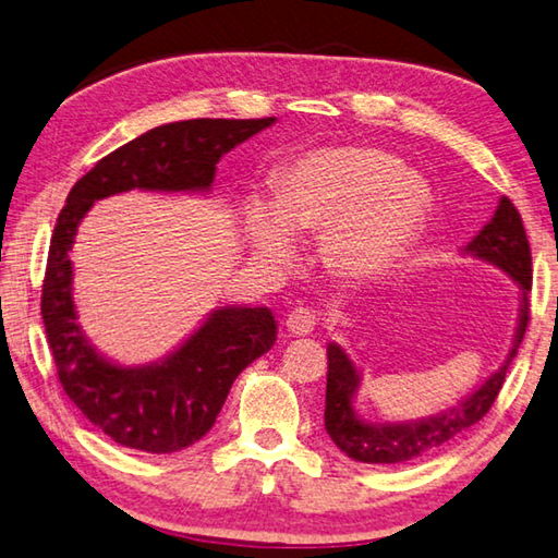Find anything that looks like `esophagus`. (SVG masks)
I'll return each instance as SVG.
<instances>
[{
	"instance_id": "34e87169",
	"label": "esophagus",
	"mask_w": 558,
	"mask_h": 558,
	"mask_svg": "<svg viewBox=\"0 0 558 558\" xmlns=\"http://www.w3.org/2000/svg\"><path fill=\"white\" fill-rule=\"evenodd\" d=\"M286 326H288V331L294 336H307L314 331L316 314L310 307H298L288 314Z\"/></svg>"
}]
</instances>
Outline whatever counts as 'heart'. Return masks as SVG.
I'll use <instances>...</instances> for the list:
<instances>
[{"mask_svg":"<svg viewBox=\"0 0 558 558\" xmlns=\"http://www.w3.org/2000/svg\"><path fill=\"white\" fill-rule=\"evenodd\" d=\"M430 189L373 147H324L280 173L276 201L251 198L244 229L260 256L288 260L292 236L322 234L324 266L363 280L389 268L428 220Z\"/></svg>","mask_w":558,"mask_h":558,"instance_id":"b5f03b06","label":"heart"}]
</instances>
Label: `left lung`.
Instances as JSON below:
<instances>
[{"label":"left lung","instance_id":"obj_1","mask_svg":"<svg viewBox=\"0 0 558 558\" xmlns=\"http://www.w3.org/2000/svg\"><path fill=\"white\" fill-rule=\"evenodd\" d=\"M464 251L504 268L520 290L518 331L506 363L472 397H466L450 411L438 413V416L411 423H365L353 411V397L360 385L357 369L351 363V357L343 353V348L331 343L329 351H326L329 373H326L324 425L331 440L353 460L367 464H401L416 460V457L438 450L440 445L452 440L462 430L472 428L494 407L498 391L506 381L508 365L518 355L530 322L527 294L532 290V254L518 207L508 198H500L490 222L466 244Z\"/></svg>","mask_w":558,"mask_h":558}]
</instances>
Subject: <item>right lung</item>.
I'll return each instance as SVG.
<instances>
[{"instance_id":"obj_1","label":"right lung","mask_w":558,"mask_h":558,"mask_svg":"<svg viewBox=\"0 0 558 558\" xmlns=\"http://www.w3.org/2000/svg\"><path fill=\"white\" fill-rule=\"evenodd\" d=\"M272 123L276 118H198L159 125L96 161L72 185L50 239L40 314L64 395L118 445L171 454L198 442L239 373L276 343L278 326L266 307H222L161 363H108L76 324L70 260L76 227L113 193L207 191L222 155Z\"/></svg>"}]
</instances>
